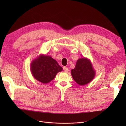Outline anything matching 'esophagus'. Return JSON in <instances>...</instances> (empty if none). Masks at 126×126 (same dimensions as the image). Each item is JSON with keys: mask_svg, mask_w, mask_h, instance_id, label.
I'll list each match as a JSON object with an SVG mask.
<instances>
[{"mask_svg": "<svg viewBox=\"0 0 126 126\" xmlns=\"http://www.w3.org/2000/svg\"><path fill=\"white\" fill-rule=\"evenodd\" d=\"M63 69L64 71H65V72H68V71H69V69H68V68H67L66 67H63Z\"/></svg>", "mask_w": 126, "mask_h": 126, "instance_id": "1", "label": "esophagus"}]
</instances>
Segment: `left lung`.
I'll use <instances>...</instances> for the list:
<instances>
[{
    "label": "left lung",
    "mask_w": 126,
    "mask_h": 126,
    "mask_svg": "<svg viewBox=\"0 0 126 126\" xmlns=\"http://www.w3.org/2000/svg\"><path fill=\"white\" fill-rule=\"evenodd\" d=\"M71 74L76 83L83 86L93 80L96 76V71L90 59L81 58L78 59L75 68L71 70Z\"/></svg>",
    "instance_id": "left-lung-1"
}]
</instances>
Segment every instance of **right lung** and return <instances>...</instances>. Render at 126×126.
Instances as JSON below:
<instances>
[{
    "label": "right lung",
    "instance_id": "obj_1",
    "mask_svg": "<svg viewBox=\"0 0 126 126\" xmlns=\"http://www.w3.org/2000/svg\"><path fill=\"white\" fill-rule=\"evenodd\" d=\"M63 69L51 56L43 54H40L30 63V71L33 78L44 84L52 81Z\"/></svg>",
    "mask_w": 126,
    "mask_h": 126
}]
</instances>
